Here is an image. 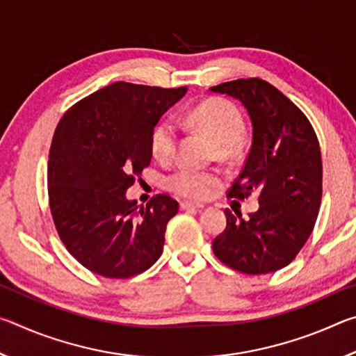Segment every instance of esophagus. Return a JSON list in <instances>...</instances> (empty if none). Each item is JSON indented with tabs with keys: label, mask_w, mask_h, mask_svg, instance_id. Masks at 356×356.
<instances>
[{
	"label": "esophagus",
	"mask_w": 356,
	"mask_h": 356,
	"mask_svg": "<svg viewBox=\"0 0 356 356\" xmlns=\"http://www.w3.org/2000/svg\"><path fill=\"white\" fill-rule=\"evenodd\" d=\"M180 209L182 210H201L204 209L202 204H195V202H180Z\"/></svg>",
	"instance_id": "34e87169"
}]
</instances>
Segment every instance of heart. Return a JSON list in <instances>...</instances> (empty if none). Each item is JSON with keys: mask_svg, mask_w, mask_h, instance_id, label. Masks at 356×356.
<instances>
[{"mask_svg": "<svg viewBox=\"0 0 356 356\" xmlns=\"http://www.w3.org/2000/svg\"><path fill=\"white\" fill-rule=\"evenodd\" d=\"M184 122L201 129L218 144L221 155L231 152L243 136L245 124L242 114L232 104L225 100H209L185 114ZM177 144V125L172 120H161L150 135V149L156 160L168 161L174 156ZM168 188L184 197L201 201L210 196L220 184L215 171H204L193 166H180L166 180Z\"/></svg>", "mask_w": 356, "mask_h": 356, "instance_id": "obj_1", "label": "heart"}]
</instances>
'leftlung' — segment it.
<instances>
[{
  "mask_svg": "<svg viewBox=\"0 0 356 356\" xmlns=\"http://www.w3.org/2000/svg\"><path fill=\"white\" fill-rule=\"evenodd\" d=\"M238 100L251 120V147L229 197L257 195L259 209L243 220L225 210L226 229L215 256L246 275L286 267L303 248L322 200V159L309 120L284 94L261 78L210 88Z\"/></svg>",
  "mask_w": 356,
  "mask_h": 356,
  "instance_id": "1",
  "label": "left lung"
}]
</instances>
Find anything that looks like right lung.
<instances>
[{"instance_id": "1", "label": "right lung", "mask_w": 356, "mask_h": 356, "mask_svg": "<svg viewBox=\"0 0 356 356\" xmlns=\"http://www.w3.org/2000/svg\"><path fill=\"white\" fill-rule=\"evenodd\" d=\"M188 89L118 81L75 104L59 120L48 156L53 221L69 252L105 278H130L163 252L172 197L144 206L127 190L152 159L150 135Z\"/></svg>"}]
</instances>
